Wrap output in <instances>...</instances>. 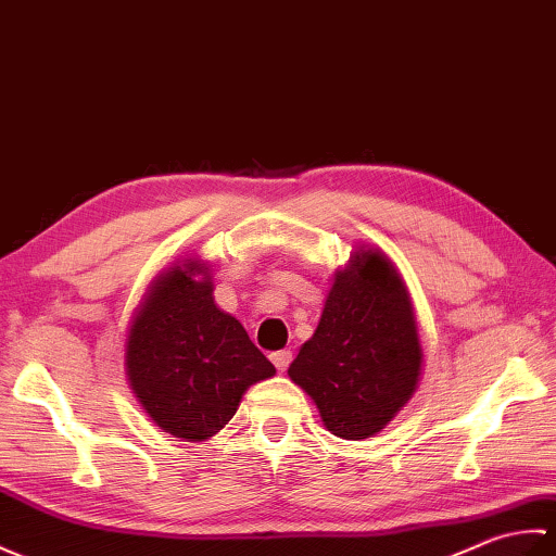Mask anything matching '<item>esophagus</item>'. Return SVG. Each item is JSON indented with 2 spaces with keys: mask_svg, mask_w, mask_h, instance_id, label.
Masks as SVG:
<instances>
[{
  "mask_svg": "<svg viewBox=\"0 0 556 556\" xmlns=\"http://www.w3.org/2000/svg\"><path fill=\"white\" fill-rule=\"evenodd\" d=\"M270 362H274V366L278 368L280 374H286V371H288V366H290V362H292V352H290V350L274 352V354H270Z\"/></svg>",
  "mask_w": 556,
  "mask_h": 556,
  "instance_id": "1",
  "label": "esophagus"
}]
</instances>
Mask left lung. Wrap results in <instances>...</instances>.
<instances>
[{
    "mask_svg": "<svg viewBox=\"0 0 556 556\" xmlns=\"http://www.w3.org/2000/svg\"><path fill=\"white\" fill-rule=\"evenodd\" d=\"M288 376L344 440L380 433L414 397L421 336L409 288L386 252L359 244L332 274L318 326Z\"/></svg>",
    "mask_w": 556,
    "mask_h": 556,
    "instance_id": "left-lung-1",
    "label": "left lung"
}]
</instances>
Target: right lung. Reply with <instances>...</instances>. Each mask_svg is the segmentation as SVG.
Here are the masks:
<instances>
[{
	"label": "right lung",
	"mask_w": 556,
	"mask_h": 556,
	"mask_svg": "<svg viewBox=\"0 0 556 556\" xmlns=\"http://www.w3.org/2000/svg\"><path fill=\"white\" fill-rule=\"evenodd\" d=\"M123 359L150 421L185 442L214 438L242 394L276 374L240 320L214 302L212 266L197 256L156 274L132 314Z\"/></svg>",
	"instance_id": "1"
}]
</instances>
